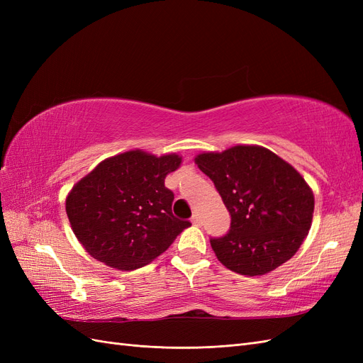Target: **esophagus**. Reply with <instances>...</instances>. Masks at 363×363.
Returning <instances> with one entry per match:
<instances>
[{
	"label": "esophagus",
	"mask_w": 363,
	"mask_h": 363,
	"mask_svg": "<svg viewBox=\"0 0 363 363\" xmlns=\"http://www.w3.org/2000/svg\"><path fill=\"white\" fill-rule=\"evenodd\" d=\"M201 223H203V221H201V216H200L199 213H195V215L192 216V224H194V225H201Z\"/></svg>",
	"instance_id": "obj_1"
}]
</instances>
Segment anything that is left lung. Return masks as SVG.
Returning a JSON list of instances; mask_svg holds the SVG:
<instances>
[{
  "label": "left lung",
  "instance_id": "1",
  "mask_svg": "<svg viewBox=\"0 0 363 363\" xmlns=\"http://www.w3.org/2000/svg\"><path fill=\"white\" fill-rule=\"evenodd\" d=\"M232 215L230 232L211 239L218 260L240 276H263L289 260L309 233L313 191L303 175L260 145L195 156Z\"/></svg>",
  "mask_w": 363,
  "mask_h": 363
}]
</instances>
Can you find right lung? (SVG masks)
Listing matches in <instances>:
<instances>
[{
    "label": "right lung",
    "mask_w": 363,
    "mask_h": 363,
    "mask_svg": "<svg viewBox=\"0 0 363 363\" xmlns=\"http://www.w3.org/2000/svg\"><path fill=\"white\" fill-rule=\"evenodd\" d=\"M182 164L177 152L155 156L130 150L107 157L67 196L75 238L104 265L131 271L167 251L189 221L172 215L174 194L164 179Z\"/></svg>",
    "instance_id": "obj_1"
}]
</instances>
